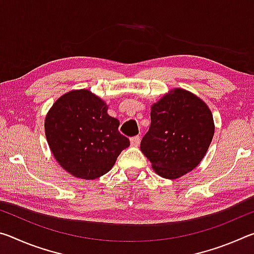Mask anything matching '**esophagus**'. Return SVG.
<instances>
[{
  "mask_svg": "<svg viewBox=\"0 0 254 254\" xmlns=\"http://www.w3.org/2000/svg\"><path fill=\"white\" fill-rule=\"evenodd\" d=\"M130 142H131V145H133V147H137V145L140 144V136L139 135L132 136L130 139Z\"/></svg>",
  "mask_w": 254,
  "mask_h": 254,
  "instance_id": "obj_1",
  "label": "esophagus"
}]
</instances>
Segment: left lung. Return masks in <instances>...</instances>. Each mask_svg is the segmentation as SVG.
<instances>
[{
  "label": "left lung",
  "instance_id": "8db88e82",
  "mask_svg": "<svg viewBox=\"0 0 254 254\" xmlns=\"http://www.w3.org/2000/svg\"><path fill=\"white\" fill-rule=\"evenodd\" d=\"M213 135L207 105L194 94L176 88L152 105L151 126L140 148L159 176L176 179L198 166Z\"/></svg>",
  "mask_w": 254,
  "mask_h": 254
}]
</instances>
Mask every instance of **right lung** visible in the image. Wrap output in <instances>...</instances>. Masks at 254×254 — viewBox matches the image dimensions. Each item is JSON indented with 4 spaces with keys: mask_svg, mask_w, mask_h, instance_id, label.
<instances>
[{
    "mask_svg": "<svg viewBox=\"0 0 254 254\" xmlns=\"http://www.w3.org/2000/svg\"><path fill=\"white\" fill-rule=\"evenodd\" d=\"M119 126L101 98L81 89L55 102L46 117L45 131L59 165L77 178L92 180L110 171L130 145Z\"/></svg>",
    "mask_w": 254,
    "mask_h": 254,
    "instance_id": "1",
    "label": "right lung"
}]
</instances>
